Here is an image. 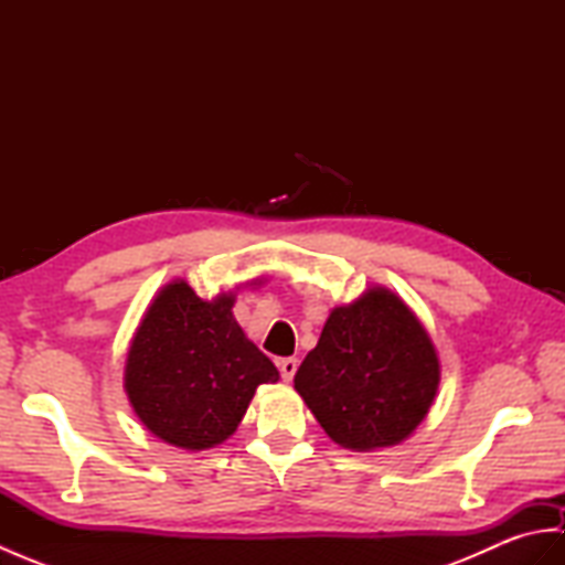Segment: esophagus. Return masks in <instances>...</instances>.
<instances>
[{"label": "esophagus", "instance_id": "obj_1", "mask_svg": "<svg viewBox=\"0 0 565 565\" xmlns=\"http://www.w3.org/2000/svg\"><path fill=\"white\" fill-rule=\"evenodd\" d=\"M296 369H298V362L294 356H286V359H279V371H281V379L289 383L294 376H296Z\"/></svg>", "mask_w": 565, "mask_h": 565}]
</instances>
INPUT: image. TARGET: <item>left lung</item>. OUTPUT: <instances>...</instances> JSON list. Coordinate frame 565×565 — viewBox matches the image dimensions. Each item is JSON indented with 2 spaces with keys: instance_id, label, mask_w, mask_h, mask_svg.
I'll return each instance as SVG.
<instances>
[{
  "instance_id": "obj_1",
  "label": "left lung",
  "mask_w": 565,
  "mask_h": 565,
  "mask_svg": "<svg viewBox=\"0 0 565 565\" xmlns=\"http://www.w3.org/2000/svg\"><path fill=\"white\" fill-rule=\"evenodd\" d=\"M437 386L435 344L413 310L383 286L332 308L316 350L294 379L328 437L354 451L411 437Z\"/></svg>"
}]
</instances>
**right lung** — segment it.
Masks as SVG:
<instances>
[{
    "label": "right lung",
    "mask_w": 565,
    "mask_h": 565,
    "mask_svg": "<svg viewBox=\"0 0 565 565\" xmlns=\"http://www.w3.org/2000/svg\"><path fill=\"white\" fill-rule=\"evenodd\" d=\"M233 294L203 301L182 279L152 298L130 340L124 388L154 437L189 451L225 441L279 371L247 340Z\"/></svg>",
    "instance_id": "1"
}]
</instances>
